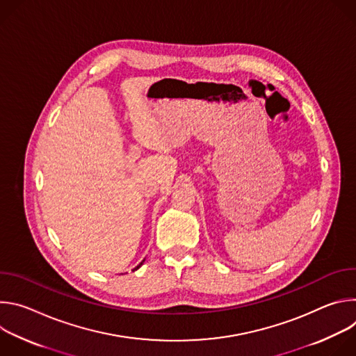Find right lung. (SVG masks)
<instances>
[{
  "label": "right lung",
  "mask_w": 356,
  "mask_h": 356,
  "mask_svg": "<svg viewBox=\"0 0 356 356\" xmlns=\"http://www.w3.org/2000/svg\"><path fill=\"white\" fill-rule=\"evenodd\" d=\"M143 262H145V261H142V262H140V264H139V265H138V266H136V268H135V269H139V268H140V266H142V264H143Z\"/></svg>",
  "instance_id": "1"
}]
</instances>
